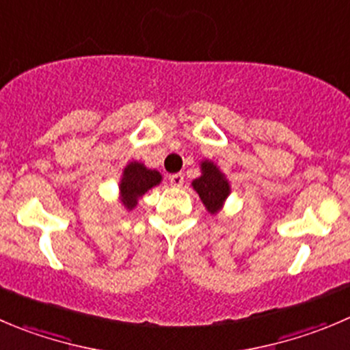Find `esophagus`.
Wrapping results in <instances>:
<instances>
[{
	"mask_svg": "<svg viewBox=\"0 0 350 350\" xmlns=\"http://www.w3.org/2000/svg\"><path fill=\"white\" fill-rule=\"evenodd\" d=\"M170 185H173V187H180L182 184H184V175L182 173H173V175H170Z\"/></svg>",
	"mask_w": 350,
	"mask_h": 350,
	"instance_id": "1",
	"label": "esophagus"
}]
</instances>
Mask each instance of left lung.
Segmentation results:
<instances>
[{"instance_id":"8db88e82","label":"left lung","mask_w":350,"mask_h":350,"mask_svg":"<svg viewBox=\"0 0 350 350\" xmlns=\"http://www.w3.org/2000/svg\"><path fill=\"white\" fill-rule=\"evenodd\" d=\"M192 187L211 215L221 209L223 202L230 194V184L225 175L219 172L215 163L208 161V159L201 163V177L192 182Z\"/></svg>"}]
</instances>
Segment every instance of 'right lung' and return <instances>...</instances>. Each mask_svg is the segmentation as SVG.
Instances as JSON below:
<instances>
[{
  "label": "right lung",
  "instance_id": "obj_1",
  "mask_svg": "<svg viewBox=\"0 0 350 350\" xmlns=\"http://www.w3.org/2000/svg\"><path fill=\"white\" fill-rule=\"evenodd\" d=\"M161 182V175L156 170L146 168L142 163L132 161L125 166L120 180V196L123 206L127 209H134L137 201L154 185Z\"/></svg>",
  "mask_w": 350,
  "mask_h": 350
}]
</instances>
